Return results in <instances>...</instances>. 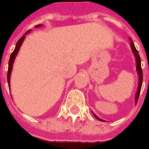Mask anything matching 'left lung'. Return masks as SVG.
<instances>
[{"label": "left lung", "instance_id": "left-lung-1", "mask_svg": "<svg viewBox=\"0 0 149 149\" xmlns=\"http://www.w3.org/2000/svg\"><path fill=\"white\" fill-rule=\"evenodd\" d=\"M130 40H131L130 42V46L131 49H132V51L134 54V56H135V58H136V72H137V74H138V77H139V82H138V88H137V91H136V95H135V102H136V104L137 101H138V99H139L140 96V92H141V89L142 86V82H143V72H142V69H141V58H140V55L138 54V51L136 50V47L134 46V43L132 41L131 38H130ZM94 116L97 119L100 120L101 122H105L104 120H102L101 118H100L99 117H97L95 114L93 113Z\"/></svg>", "mask_w": 149, "mask_h": 149}]
</instances>
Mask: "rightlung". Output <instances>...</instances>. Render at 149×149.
<instances>
[{
  "mask_svg": "<svg viewBox=\"0 0 149 149\" xmlns=\"http://www.w3.org/2000/svg\"><path fill=\"white\" fill-rule=\"evenodd\" d=\"M42 26V24H38V25H36L35 27H39ZM31 31V30H29L28 31L25 33V35L27 34V33H29ZM24 38H25V35H23L21 38H19L18 40V42H16V47H15V49H14V51L12 53V54L10 56L9 58V61H8V74H7V80H8V88H10V77H11V72H12V69H13V62H14V60H15V58H16V56L17 55L19 52V49L21 47L22 43H23V42H24Z\"/></svg>",
  "mask_w": 149,
  "mask_h": 149,
  "instance_id": "add662e5",
  "label": "right lung"
}]
</instances>
